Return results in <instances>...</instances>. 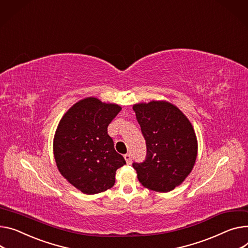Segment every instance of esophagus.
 Listing matches in <instances>:
<instances>
[{"label": "esophagus", "mask_w": 248, "mask_h": 248, "mask_svg": "<svg viewBox=\"0 0 248 248\" xmlns=\"http://www.w3.org/2000/svg\"><path fill=\"white\" fill-rule=\"evenodd\" d=\"M124 159H125V161H126V163H127V164L131 162V156H130V155H129V154L124 155Z\"/></svg>", "instance_id": "34e87169"}]
</instances>
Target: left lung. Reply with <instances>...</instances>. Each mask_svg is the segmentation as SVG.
Instances as JSON below:
<instances>
[{
  "mask_svg": "<svg viewBox=\"0 0 248 248\" xmlns=\"http://www.w3.org/2000/svg\"><path fill=\"white\" fill-rule=\"evenodd\" d=\"M146 143L143 162H134L142 186L169 192L184 183L197 156V140L191 123L176 106L152 101L133 107Z\"/></svg>",
  "mask_w": 248,
  "mask_h": 248,
  "instance_id": "obj_1",
  "label": "left lung"
}]
</instances>
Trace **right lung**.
<instances>
[{
  "label": "right lung",
  "instance_id": "right-lung-1",
  "mask_svg": "<svg viewBox=\"0 0 248 248\" xmlns=\"http://www.w3.org/2000/svg\"><path fill=\"white\" fill-rule=\"evenodd\" d=\"M121 109L90 96L71 107L58 124L53 144L58 170L82 193L112 187L115 171L125 164L108 135V124Z\"/></svg>",
  "mask_w": 248,
  "mask_h": 248
}]
</instances>
